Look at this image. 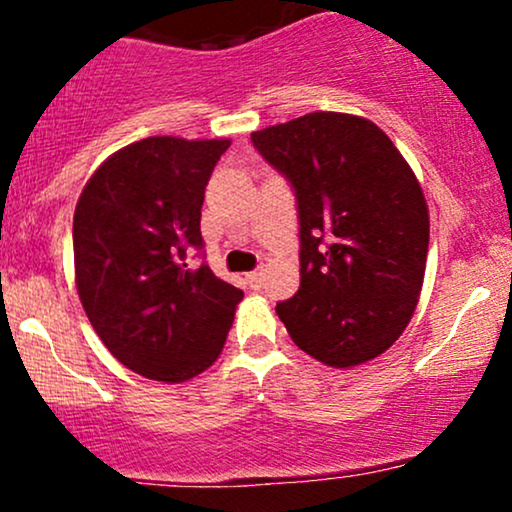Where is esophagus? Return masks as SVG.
Listing matches in <instances>:
<instances>
[{"instance_id": "esophagus-1", "label": "esophagus", "mask_w": 512, "mask_h": 512, "mask_svg": "<svg viewBox=\"0 0 512 512\" xmlns=\"http://www.w3.org/2000/svg\"><path fill=\"white\" fill-rule=\"evenodd\" d=\"M245 279H248L250 289H260L262 281H264V269H262V267L255 269V272H250L248 276H245Z\"/></svg>"}]
</instances>
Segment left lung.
Listing matches in <instances>:
<instances>
[{"label": "left lung", "instance_id": "obj_1", "mask_svg": "<svg viewBox=\"0 0 512 512\" xmlns=\"http://www.w3.org/2000/svg\"><path fill=\"white\" fill-rule=\"evenodd\" d=\"M298 204L301 289L276 303L298 349L351 368L397 342L419 301L428 207L419 180L370 120L310 113L252 132Z\"/></svg>", "mask_w": 512, "mask_h": 512}]
</instances>
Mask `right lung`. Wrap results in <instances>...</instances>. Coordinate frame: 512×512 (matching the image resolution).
I'll use <instances>...</instances> for the list:
<instances>
[{
  "mask_svg": "<svg viewBox=\"0 0 512 512\" xmlns=\"http://www.w3.org/2000/svg\"><path fill=\"white\" fill-rule=\"evenodd\" d=\"M228 139L149 137L103 163L74 211L81 305L122 366L182 383L221 354L243 291L187 252L202 250L204 190Z\"/></svg>",
  "mask_w": 512,
  "mask_h": 512,
  "instance_id": "add662e5",
  "label": "right lung"
}]
</instances>
